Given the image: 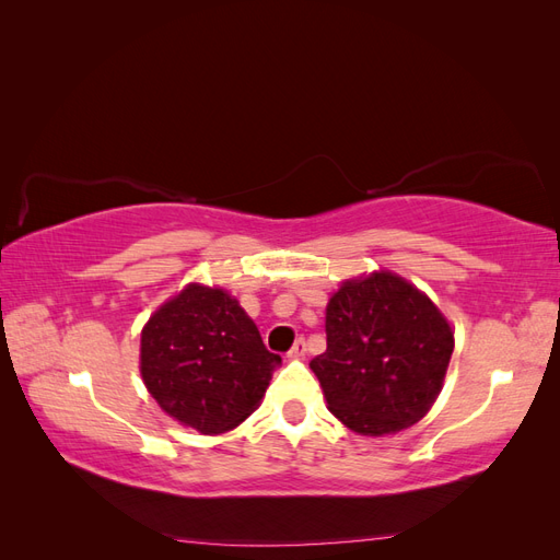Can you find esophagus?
<instances>
[{
	"instance_id": "esophagus-1",
	"label": "esophagus",
	"mask_w": 560,
	"mask_h": 560,
	"mask_svg": "<svg viewBox=\"0 0 560 560\" xmlns=\"http://www.w3.org/2000/svg\"><path fill=\"white\" fill-rule=\"evenodd\" d=\"M303 354H306V341H303V338H299V341L292 346V350H290V358H294V360H301Z\"/></svg>"
}]
</instances>
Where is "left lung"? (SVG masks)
Returning <instances> with one entry per match:
<instances>
[{
    "instance_id": "left-lung-1",
    "label": "left lung",
    "mask_w": 560,
    "mask_h": 560,
    "mask_svg": "<svg viewBox=\"0 0 560 560\" xmlns=\"http://www.w3.org/2000/svg\"><path fill=\"white\" fill-rule=\"evenodd\" d=\"M325 329L327 350L311 369L348 430L385 436L428 416L455 338L425 292L385 268L343 280L329 296Z\"/></svg>"
}]
</instances>
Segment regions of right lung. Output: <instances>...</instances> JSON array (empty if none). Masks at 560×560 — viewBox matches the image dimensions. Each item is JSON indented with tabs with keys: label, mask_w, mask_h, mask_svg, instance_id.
Segmentation results:
<instances>
[{
	"label": "right lung",
	"mask_w": 560,
	"mask_h": 560,
	"mask_svg": "<svg viewBox=\"0 0 560 560\" xmlns=\"http://www.w3.org/2000/svg\"><path fill=\"white\" fill-rule=\"evenodd\" d=\"M276 366L278 354L222 287L189 282L142 327L144 387L167 416L200 434L231 432L257 411Z\"/></svg>",
	"instance_id": "right-lung-1"
}]
</instances>
